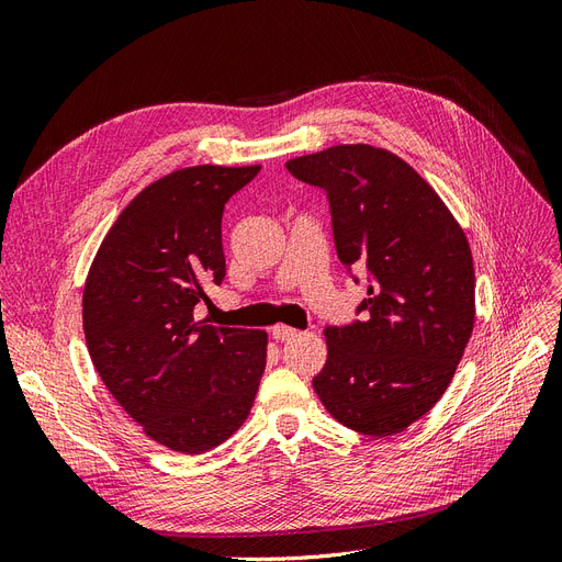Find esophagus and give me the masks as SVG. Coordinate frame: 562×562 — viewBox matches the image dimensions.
Returning <instances> with one entry per match:
<instances>
[{"label":"esophagus","mask_w":562,"mask_h":562,"mask_svg":"<svg viewBox=\"0 0 562 562\" xmlns=\"http://www.w3.org/2000/svg\"><path fill=\"white\" fill-rule=\"evenodd\" d=\"M297 335H300V333H297L295 328L283 326V323H279V326L271 328V337L279 339V342H288V339H293V337H297Z\"/></svg>","instance_id":"34e87169"}]
</instances>
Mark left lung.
Wrapping results in <instances>:
<instances>
[{
	"mask_svg": "<svg viewBox=\"0 0 562 562\" xmlns=\"http://www.w3.org/2000/svg\"><path fill=\"white\" fill-rule=\"evenodd\" d=\"M330 203L337 258L368 297L323 330L314 378L326 411L366 436H394L446 394L473 330V260L464 232L415 168L372 145H335L285 164Z\"/></svg>",
	"mask_w": 562,
	"mask_h": 562,
	"instance_id": "8db88e82",
	"label": "left lung"
}]
</instances>
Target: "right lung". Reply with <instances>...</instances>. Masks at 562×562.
Instances as JSON below:
<instances>
[{
	"label": "right lung",
	"instance_id": "1",
	"mask_svg": "<svg viewBox=\"0 0 562 562\" xmlns=\"http://www.w3.org/2000/svg\"><path fill=\"white\" fill-rule=\"evenodd\" d=\"M258 173L206 164L151 182L116 217L83 285V335L100 380L176 452L227 440L262 380L267 333L194 316L225 279V203Z\"/></svg>",
	"mask_w": 562,
	"mask_h": 562
}]
</instances>
